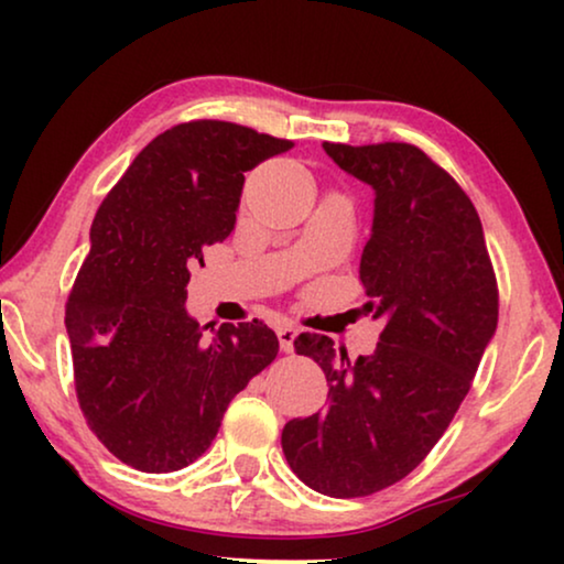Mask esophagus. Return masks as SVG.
<instances>
[{
  "instance_id": "34e87169",
  "label": "esophagus",
  "mask_w": 564,
  "mask_h": 564,
  "mask_svg": "<svg viewBox=\"0 0 564 564\" xmlns=\"http://www.w3.org/2000/svg\"><path fill=\"white\" fill-rule=\"evenodd\" d=\"M282 341H292V330H280Z\"/></svg>"
}]
</instances>
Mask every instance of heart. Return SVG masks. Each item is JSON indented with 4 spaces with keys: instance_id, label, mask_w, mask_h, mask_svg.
Returning <instances> with one entry per match:
<instances>
[{
    "instance_id": "1",
    "label": "heart",
    "mask_w": 564,
    "mask_h": 564,
    "mask_svg": "<svg viewBox=\"0 0 564 564\" xmlns=\"http://www.w3.org/2000/svg\"><path fill=\"white\" fill-rule=\"evenodd\" d=\"M323 218H326V207H318V210H315V215H313V220H311V228L323 226Z\"/></svg>"
}]
</instances>
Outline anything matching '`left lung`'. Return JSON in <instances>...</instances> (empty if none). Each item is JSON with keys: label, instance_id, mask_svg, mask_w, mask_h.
Listing matches in <instances>:
<instances>
[{"label": "left lung", "instance_id": "obj_1", "mask_svg": "<svg viewBox=\"0 0 564 564\" xmlns=\"http://www.w3.org/2000/svg\"><path fill=\"white\" fill-rule=\"evenodd\" d=\"M290 141L223 120L153 138L102 199L66 305L74 382L99 442L141 473L203 457L223 413L276 357L261 321H197L192 264L236 226L243 174Z\"/></svg>", "mask_w": 564, "mask_h": 564}]
</instances>
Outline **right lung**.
I'll list each match as a JSON object with an SVG mask.
<instances>
[{
  "instance_id": "obj_1",
  "label": "right lung",
  "mask_w": 564,
  "mask_h": 564,
  "mask_svg": "<svg viewBox=\"0 0 564 564\" xmlns=\"http://www.w3.org/2000/svg\"><path fill=\"white\" fill-rule=\"evenodd\" d=\"M334 161L375 189L359 276L380 341L354 357L321 344L328 405L292 419L282 449L307 488L357 498L403 480L442 438L496 334L498 288L473 203L421 149L346 145Z\"/></svg>"
}]
</instances>
